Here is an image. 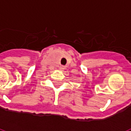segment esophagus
<instances>
[{"label":"esophagus","mask_w":131,"mask_h":131,"mask_svg":"<svg viewBox=\"0 0 131 131\" xmlns=\"http://www.w3.org/2000/svg\"><path fill=\"white\" fill-rule=\"evenodd\" d=\"M59 69L61 70V71H63V69H65V66H60V68Z\"/></svg>","instance_id":"obj_1"}]
</instances>
